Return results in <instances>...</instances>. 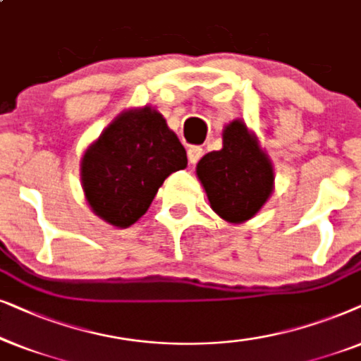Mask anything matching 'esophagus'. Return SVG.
I'll return each instance as SVG.
<instances>
[{
  "label": "esophagus",
  "mask_w": 361,
  "mask_h": 361,
  "mask_svg": "<svg viewBox=\"0 0 361 361\" xmlns=\"http://www.w3.org/2000/svg\"><path fill=\"white\" fill-rule=\"evenodd\" d=\"M203 157V148L201 147H190L188 148V160L191 165H196L200 161V158Z\"/></svg>",
  "instance_id": "esophagus-1"
}]
</instances>
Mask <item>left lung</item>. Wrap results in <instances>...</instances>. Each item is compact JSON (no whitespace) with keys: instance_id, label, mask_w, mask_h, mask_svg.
<instances>
[{"instance_id":"left-lung-1","label":"left lung","mask_w":361,"mask_h":361,"mask_svg":"<svg viewBox=\"0 0 361 361\" xmlns=\"http://www.w3.org/2000/svg\"><path fill=\"white\" fill-rule=\"evenodd\" d=\"M196 175L211 208L229 223L251 219L274 190L272 163L243 120L226 125L223 148L206 153Z\"/></svg>"}]
</instances>
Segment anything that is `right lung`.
I'll list each match as a JSON object with an SVG mask.
<instances>
[{"instance_id":"add662e5","label":"right lung","mask_w":361,"mask_h":361,"mask_svg":"<svg viewBox=\"0 0 361 361\" xmlns=\"http://www.w3.org/2000/svg\"><path fill=\"white\" fill-rule=\"evenodd\" d=\"M188 165L186 150L152 107L120 114L85 150L80 180L90 208L117 228L137 223L173 171Z\"/></svg>"}]
</instances>
